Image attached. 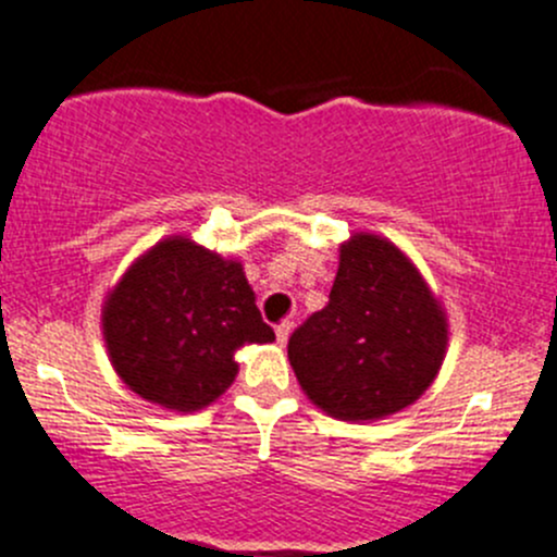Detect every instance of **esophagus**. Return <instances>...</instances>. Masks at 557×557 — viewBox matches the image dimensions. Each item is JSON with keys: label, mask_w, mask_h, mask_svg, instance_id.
Masks as SVG:
<instances>
[{"label": "esophagus", "mask_w": 557, "mask_h": 557, "mask_svg": "<svg viewBox=\"0 0 557 557\" xmlns=\"http://www.w3.org/2000/svg\"><path fill=\"white\" fill-rule=\"evenodd\" d=\"M292 327H295V324H292L289 319H286V322H281V324H278V327H276V338H278V344H286V341H289Z\"/></svg>", "instance_id": "1"}]
</instances>
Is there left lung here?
Returning <instances> with one entry per match:
<instances>
[{
	"label": "left lung",
	"mask_w": 557,
	"mask_h": 557,
	"mask_svg": "<svg viewBox=\"0 0 557 557\" xmlns=\"http://www.w3.org/2000/svg\"><path fill=\"white\" fill-rule=\"evenodd\" d=\"M447 313L414 262L387 238L341 244L330 300L292 333L302 393L344 422L384 420L414 404L447 355Z\"/></svg>",
	"instance_id": "left-lung-1"
}]
</instances>
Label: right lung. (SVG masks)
I'll return each instance as SVG.
<instances>
[{"label": "right lung", "instance_id": "1", "mask_svg": "<svg viewBox=\"0 0 557 557\" xmlns=\"http://www.w3.org/2000/svg\"><path fill=\"white\" fill-rule=\"evenodd\" d=\"M121 382L170 411L211 406L238 376L235 351L276 341L238 260L184 235L137 257L102 306Z\"/></svg>", "mask_w": 557, "mask_h": 557}]
</instances>
